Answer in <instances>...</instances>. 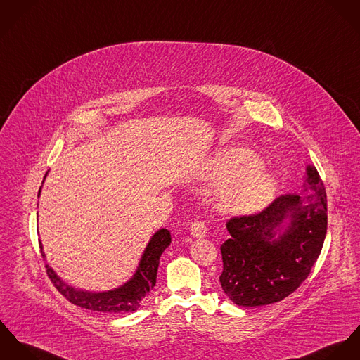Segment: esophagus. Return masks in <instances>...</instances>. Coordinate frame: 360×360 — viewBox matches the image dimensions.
<instances>
[{"instance_id":"1","label":"esophagus","mask_w":360,"mask_h":360,"mask_svg":"<svg viewBox=\"0 0 360 360\" xmlns=\"http://www.w3.org/2000/svg\"><path fill=\"white\" fill-rule=\"evenodd\" d=\"M191 235H192L193 238H196V239L204 238V236L207 235V226H205V224L201 222V221L193 222L192 226H191Z\"/></svg>"}]
</instances>
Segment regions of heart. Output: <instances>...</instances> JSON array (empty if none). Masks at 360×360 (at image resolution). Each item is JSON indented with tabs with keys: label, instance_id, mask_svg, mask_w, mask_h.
Instances as JSON below:
<instances>
[{
	"label": "heart",
	"instance_id": "b5f03b06",
	"mask_svg": "<svg viewBox=\"0 0 360 360\" xmlns=\"http://www.w3.org/2000/svg\"><path fill=\"white\" fill-rule=\"evenodd\" d=\"M262 168V160L244 148L217 155L208 171V179L221 182L214 193L217 211L244 217L265 210L276 196L278 182Z\"/></svg>",
	"mask_w": 360,
	"mask_h": 360
}]
</instances>
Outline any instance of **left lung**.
Instances as JSON below:
<instances>
[{
    "instance_id": "1",
    "label": "left lung",
    "mask_w": 360,
    "mask_h": 360,
    "mask_svg": "<svg viewBox=\"0 0 360 360\" xmlns=\"http://www.w3.org/2000/svg\"><path fill=\"white\" fill-rule=\"evenodd\" d=\"M307 195H284L262 212L232 218L221 245L224 292L239 307L279 302L308 278L327 232V198L314 165H307Z\"/></svg>"
}]
</instances>
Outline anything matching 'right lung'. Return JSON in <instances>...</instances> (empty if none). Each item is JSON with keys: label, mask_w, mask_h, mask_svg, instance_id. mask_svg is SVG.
Instances as JSON below:
<instances>
[{"label": "right lung", "mask_w": 360, "mask_h": 360, "mask_svg": "<svg viewBox=\"0 0 360 360\" xmlns=\"http://www.w3.org/2000/svg\"><path fill=\"white\" fill-rule=\"evenodd\" d=\"M48 172L44 176L46 178ZM42 181V184H44ZM39 192V198H40ZM171 243V235L167 229H159L145 247L142 257L139 259L138 268L135 274L116 288L105 290V291H86L76 288L62 279L48 264L45 265L46 274L58 291L66 297L72 304L98 312H109V314H121V312H134L136 311L143 298L149 294L150 290L156 285L158 269L160 264L161 254ZM41 254L45 258V252L42 250L40 240Z\"/></svg>", "instance_id": "right-lung-1"}]
</instances>
